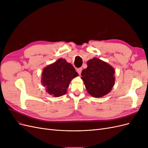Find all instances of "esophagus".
I'll list each match as a JSON object with an SVG mask.
<instances>
[{
    "instance_id": "esophagus-1",
    "label": "esophagus",
    "mask_w": 148,
    "mask_h": 148,
    "mask_svg": "<svg viewBox=\"0 0 148 148\" xmlns=\"http://www.w3.org/2000/svg\"><path fill=\"white\" fill-rule=\"evenodd\" d=\"M82 68H78V69H77V72L78 73V74H81V73H82Z\"/></svg>"
}]
</instances>
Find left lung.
I'll return each mask as SVG.
<instances>
[{"label":"left lung","mask_w":148,"mask_h":148,"mask_svg":"<svg viewBox=\"0 0 148 148\" xmlns=\"http://www.w3.org/2000/svg\"><path fill=\"white\" fill-rule=\"evenodd\" d=\"M87 65L82 71V78L88 93L95 97L106 95L114 85V69L97 58L88 61Z\"/></svg>","instance_id":"left-lung-1"}]
</instances>
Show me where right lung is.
<instances>
[{
  "instance_id": "right-lung-1",
  "label": "right lung",
  "mask_w": 148,
  "mask_h": 148,
  "mask_svg": "<svg viewBox=\"0 0 148 148\" xmlns=\"http://www.w3.org/2000/svg\"><path fill=\"white\" fill-rule=\"evenodd\" d=\"M42 83L47 92L55 97L64 95L71 80L78 76L74 67L65 59H59L44 69Z\"/></svg>"
}]
</instances>
